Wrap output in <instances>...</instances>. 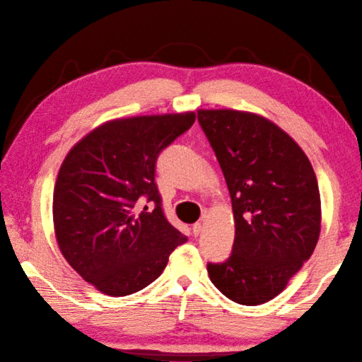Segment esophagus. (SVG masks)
Returning <instances> with one entry per match:
<instances>
[{
    "instance_id": "esophagus-1",
    "label": "esophagus",
    "mask_w": 362,
    "mask_h": 362,
    "mask_svg": "<svg viewBox=\"0 0 362 362\" xmlns=\"http://www.w3.org/2000/svg\"><path fill=\"white\" fill-rule=\"evenodd\" d=\"M200 233H202V223H195L192 226V234L197 237Z\"/></svg>"
}]
</instances>
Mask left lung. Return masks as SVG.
Segmentation results:
<instances>
[{
	"mask_svg": "<svg viewBox=\"0 0 362 362\" xmlns=\"http://www.w3.org/2000/svg\"><path fill=\"white\" fill-rule=\"evenodd\" d=\"M230 194L233 253L209 263L210 281L229 300L257 306L277 297L315 252L321 195L303 149L258 114L200 109Z\"/></svg>",
	"mask_w": 362,
	"mask_h": 362,
	"instance_id": "left-lung-1",
	"label": "left lung"
}]
</instances>
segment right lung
I'll return each instance as SVG.
<instances>
[{"mask_svg": "<svg viewBox=\"0 0 362 362\" xmlns=\"http://www.w3.org/2000/svg\"><path fill=\"white\" fill-rule=\"evenodd\" d=\"M194 122V112L115 118L65 156L52 195L56 240L99 292L125 297L147 287L187 240L160 206L156 162ZM144 199L156 206L139 211Z\"/></svg>", "mask_w": 362, "mask_h": 362, "instance_id": "obj_1", "label": "right lung"}]
</instances>
